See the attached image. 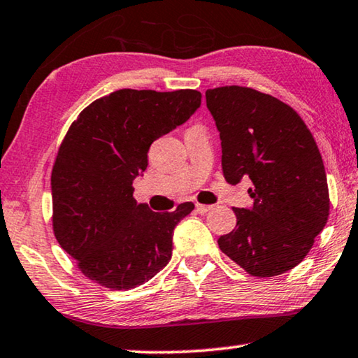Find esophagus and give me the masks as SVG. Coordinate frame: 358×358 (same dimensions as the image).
I'll return each mask as SVG.
<instances>
[{
    "instance_id": "1",
    "label": "esophagus",
    "mask_w": 358,
    "mask_h": 358,
    "mask_svg": "<svg viewBox=\"0 0 358 358\" xmlns=\"http://www.w3.org/2000/svg\"><path fill=\"white\" fill-rule=\"evenodd\" d=\"M213 208H214V206H208V204H200V203L195 204V209H196L198 214H206V213H209V210L213 209Z\"/></svg>"
}]
</instances>
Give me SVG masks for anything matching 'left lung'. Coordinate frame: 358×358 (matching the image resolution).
Returning <instances> with one entry per match:
<instances>
[{
    "instance_id": "obj_1",
    "label": "left lung",
    "mask_w": 358,
    "mask_h": 358,
    "mask_svg": "<svg viewBox=\"0 0 358 358\" xmlns=\"http://www.w3.org/2000/svg\"><path fill=\"white\" fill-rule=\"evenodd\" d=\"M222 141L227 182L250 179L254 204L233 208L236 228L219 248L252 276L296 266L324 230L330 210L327 174L311 131L289 104L248 87L206 90Z\"/></svg>"
}]
</instances>
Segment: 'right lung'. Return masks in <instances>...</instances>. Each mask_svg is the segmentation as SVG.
Segmentation results:
<instances>
[{"mask_svg":"<svg viewBox=\"0 0 358 358\" xmlns=\"http://www.w3.org/2000/svg\"><path fill=\"white\" fill-rule=\"evenodd\" d=\"M201 106L196 90L122 89L87 106L73 122L52 169L57 241L87 278L114 290L134 289L168 265L176 225L193 210L154 213L133 198L150 144Z\"/></svg>","mask_w":358,"mask_h":358,"instance_id":"right-lung-1","label":"right lung"}]
</instances>
